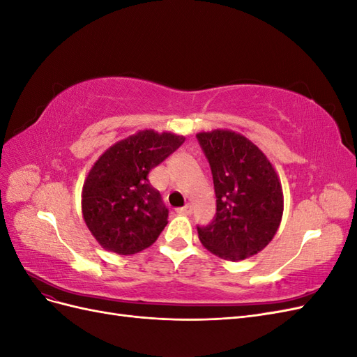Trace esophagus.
Segmentation results:
<instances>
[{"label": "esophagus", "mask_w": 357, "mask_h": 357, "mask_svg": "<svg viewBox=\"0 0 357 357\" xmlns=\"http://www.w3.org/2000/svg\"><path fill=\"white\" fill-rule=\"evenodd\" d=\"M177 213H180V214H192V205L190 204H188V205H185V207H181V208H178L177 210Z\"/></svg>", "instance_id": "obj_1"}]
</instances>
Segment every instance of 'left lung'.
<instances>
[{"mask_svg":"<svg viewBox=\"0 0 357 357\" xmlns=\"http://www.w3.org/2000/svg\"><path fill=\"white\" fill-rule=\"evenodd\" d=\"M215 192V215L197 226L204 247L225 261H243L269 244L283 215L282 183L262 150L241 134H197Z\"/></svg>","mask_w":357,"mask_h":357,"instance_id":"left-lung-1","label":"left lung"}]
</instances>
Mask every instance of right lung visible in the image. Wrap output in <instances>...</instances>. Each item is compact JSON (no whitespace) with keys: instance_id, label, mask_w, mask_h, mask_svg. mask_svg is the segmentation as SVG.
<instances>
[{"instance_id":"add662e5","label":"right lung","mask_w":357,"mask_h":357,"mask_svg":"<svg viewBox=\"0 0 357 357\" xmlns=\"http://www.w3.org/2000/svg\"><path fill=\"white\" fill-rule=\"evenodd\" d=\"M185 137L144 129L121 139L95 162L82 190L86 226L105 250L134 255L152 245L168 223V208L149 172Z\"/></svg>"}]
</instances>
